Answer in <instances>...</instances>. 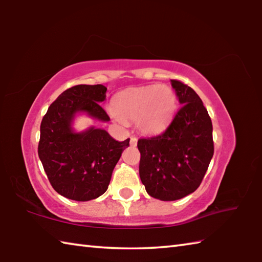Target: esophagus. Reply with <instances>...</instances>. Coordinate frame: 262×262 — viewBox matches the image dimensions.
<instances>
[{
    "label": "esophagus",
    "instance_id": "1",
    "mask_svg": "<svg viewBox=\"0 0 262 262\" xmlns=\"http://www.w3.org/2000/svg\"><path fill=\"white\" fill-rule=\"evenodd\" d=\"M130 145L132 146H136L137 145V138L135 136L130 137Z\"/></svg>",
    "mask_w": 262,
    "mask_h": 262
}]
</instances>
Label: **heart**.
<instances>
[{
    "label": "heart",
    "mask_w": 262,
    "mask_h": 262,
    "mask_svg": "<svg viewBox=\"0 0 262 262\" xmlns=\"http://www.w3.org/2000/svg\"><path fill=\"white\" fill-rule=\"evenodd\" d=\"M110 110L114 119L124 125L126 120H136L138 129L146 134L162 132L172 119L177 98L168 85L129 88L116 94Z\"/></svg>",
    "instance_id": "obj_1"
}]
</instances>
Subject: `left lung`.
I'll return each mask as SVG.
<instances>
[{"mask_svg":"<svg viewBox=\"0 0 262 262\" xmlns=\"http://www.w3.org/2000/svg\"><path fill=\"white\" fill-rule=\"evenodd\" d=\"M181 104L159 135L140 138V177L149 196L181 199L202 183L214 154L213 125L202 99L190 86L171 80Z\"/></svg>","mask_w":262,"mask_h":262,"instance_id":"1","label":"left lung"}]
</instances>
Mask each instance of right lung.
<instances>
[{
	"instance_id": "1",
	"label": "right lung",
	"mask_w": 262,
	"mask_h": 262,
	"mask_svg": "<svg viewBox=\"0 0 262 262\" xmlns=\"http://www.w3.org/2000/svg\"><path fill=\"white\" fill-rule=\"evenodd\" d=\"M102 84L72 86L49 105L40 125L38 155L53 188L62 196L88 202L108 189L111 174L122 151L129 146L114 140L101 128L75 133L72 128L77 113L109 121L100 102L105 99Z\"/></svg>"
}]
</instances>
